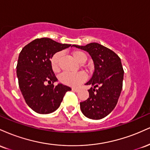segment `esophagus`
Wrapping results in <instances>:
<instances>
[{
  "label": "esophagus",
  "instance_id": "obj_1",
  "mask_svg": "<svg viewBox=\"0 0 150 150\" xmlns=\"http://www.w3.org/2000/svg\"><path fill=\"white\" fill-rule=\"evenodd\" d=\"M72 89H73V91H74V92H79V89L77 88H73Z\"/></svg>",
  "mask_w": 150,
  "mask_h": 150
}]
</instances>
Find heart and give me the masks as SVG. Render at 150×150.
Segmentation results:
<instances>
[{
	"label": "heart",
	"mask_w": 150,
	"mask_h": 150,
	"mask_svg": "<svg viewBox=\"0 0 150 150\" xmlns=\"http://www.w3.org/2000/svg\"><path fill=\"white\" fill-rule=\"evenodd\" d=\"M74 59L79 63H85L87 60V56L85 53L82 51H76L72 53ZM61 56V53L60 52L56 53L53 55L52 57L50 60L51 68L54 72H57L59 70V60ZM87 78L85 73L83 72H79L77 73H63L59 77L60 82L66 85L72 86V87H76L82 82H84Z\"/></svg>",
	"instance_id": "heart-1"
}]
</instances>
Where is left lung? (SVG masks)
Instances as JSON below:
<instances>
[{"mask_svg":"<svg viewBox=\"0 0 150 150\" xmlns=\"http://www.w3.org/2000/svg\"><path fill=\"white\" fill-rule=\"evenodd\" d=\"M73 46L87 51L94 64L92 78L85 84L93 87L88 90V99L80 102V109L87 118L101 119L116 107L123 88L124 70L120 58L111 49L98 43Z\"/></svg>","mask_w":150,"mask_h":150,"instance_id":"obj_1","label":"left lung"}]
</instances>
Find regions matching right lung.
Instances as JSON below:
<instances>
[{"label":"right lung","mask_w":150,"mask_h":150,"mask_svg":"<svg viewBox=\"0 0 150 150\" xmlns=\"http://www.w3.org/2000/svg\"><path fill=\"white\" fill-rule=\"evenodd\" d=\"M70 46L41 38L29 43L20 53L17 64L19 87L25 102L35 112L46 114L55 111L65 93L71 90L63 84L54 86L57 78L50 63L53 55ZM46 81L49 85H45Z\"/></svg>","instance_id":"1"}]
</instances>
